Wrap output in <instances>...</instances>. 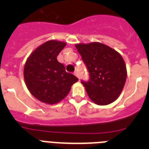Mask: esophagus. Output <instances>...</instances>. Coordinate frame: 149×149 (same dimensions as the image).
I'll list each match as a JSON object with an SVG mask.
<instances>
[{
    "label": "esophagus",
    "mask_w": 149,
    "mask_h": 149,
    "mask_svg": "<svg viewBox=\"0 0 149 149\" xmlns=\"http://www.w3.org/2000/svg\"><path fill=\"white\" fill-rule=\"evenodd\" d=\"M74 75H75L76 77H77L79 79H80V74H79L78 72H74Z\"/></svg>",
    "instance_id": "esophagus-1"
}]
</instances>
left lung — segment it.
<instances>
[{"label": "left lung", "instance_id": "obj_1", "mask_svg": "<svg viewBox=\"0 0 149 149\" xmlns=\"http://www.w3.org/2000/svg\"><path fill=\"white\" fill-rule=\"evenodd\" d=\"M78 53L89 72L88 81L81 80L88 95L98 105H107L119 97L127 77L125 63L117 51L98 42L77 44Z\"/></svg>", "mask_w": 149, "mask_h": 149}]
</instances>
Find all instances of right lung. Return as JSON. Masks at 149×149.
I'll list each match as a JSON object with an SVG mask.
<instances>
[{
  "mask_svg": "<svg viewBox=\"0 0 149 149\" xmlns=\"http://www.w3.org/2000/svg\"><path fill=\"white\" fill-rule=\"evenodd\" d=\"M65 42L51 40L31 54L24 68V77L30 93L38 100L53 104L68 95L72 84L78 78L65 71L57 61V56Z\"/></svg>",
  "mask_w": 149,
  "mask_h": 149,
  "instance_id": "add662e5",
  "label": "right lung"
}]
</instances>
